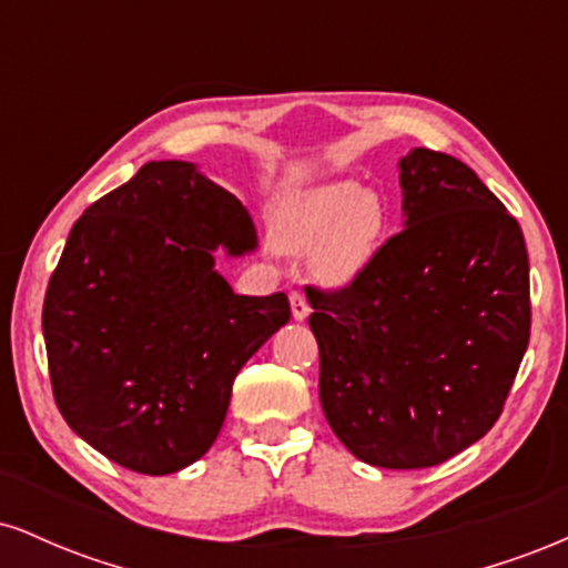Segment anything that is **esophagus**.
<instances>
[{
    "label": "esophagus",
    "mask_w": 568,
    "mask_h": 568,
    "mask_svg": "<svg viewBox=\"0 0 568 568\" xmlns=\"http://www.w3.org/2000/svg\"><path fill=\"white\" fill-rule=\"evenodd\" d=\"M291 312H293V321H306L310 317V302L302 291H293L291 293Z\"/></svg>",
    "instance_id": "obj_1"
}]
</instances>
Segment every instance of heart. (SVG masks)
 <instances>
[{
    "label": "heart",
    "mask_w": 568,
    "mask_h": 568,
    "mask_svg": "<svg viewBox=\"0 0 568 568\" xmlns=\"http://www.w3.org/2000/svg\"><path fill=\"white\" fill-rule=\"evenodd\" d=\"M387 211L357 181H334L306 192L280 224L277 243L298 256L321 253L331 280H347L371 262L382 243Z\"/></svg>",
    "instance_id": "1"
}]
</instances>
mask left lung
I'll use <instances>...</instances> for the list:
<instances>
[{"instance_id":"1","label":"left lung","mask_w":568,"mask_h":568,"mask_svg":"<svg viewBox=\"0 0 568 568\" xmlns=\"http://www.w3.org/2000/svg\"><path fill=\"white\" fill-rule=\"evenodd\" d=\"M406 230L336 291L306 285L321 403L361 462L419 470L480 440L529 347L524 232L465 162L400 160Z\"/></svg>"}]
</instances>
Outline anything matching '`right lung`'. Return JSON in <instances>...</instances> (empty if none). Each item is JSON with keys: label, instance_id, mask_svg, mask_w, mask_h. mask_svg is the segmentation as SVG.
<instances>
[{"label": "right lung", "instance_id": "1", "mask_svg": "<svg viewBox=\"0 0 568 568\" xmlns=\"http://www.w3.org/2000/svg\"><path fill=\"white\" fill-rule=\"evenodd\" d=\"M216 247H256L243 202L192 162H146L71 226L48 283L55 406L133 473L197 462L219 438L234 376L291 321L285 293H234L213 270Z\"/></svg>", "mask_w": 568, "mask_h": 568}]
</instances>
